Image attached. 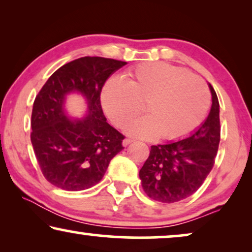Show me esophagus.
<instances>
[{
    "label": "esophagus",
    "mask_w": 252,
    "mask_h": 252,
    "mask_svg": "<svg viewBox=\"0 0 252 252\" xmlns=\"http://www.w3.org/2000/svg\"><path fill=\"white\" fill-rule=\"evenodd\" d=\"M132 142H133L132 139H128V137H126V139L123 141V144H124V146H125V147H127V146H128V144H130Z\"/></svg>",
    "instance_id": "esophagus-1"
}]
</instances>
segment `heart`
<instances>
[{"mask_svg": "<svg viewBox=\"0 0 252 252\" xmlns=\"http://www.w3.org/2000/svg\"><path fill=\"white\" fill-rule=\"evenodd\" d=\"M127 81L111 79L102 91V106L117 126L142 111L148 116L126 126L141 139L179 140L194 132L209 111L210 92L201 78L163 62L140 64L127 72Z\"/></svg>", "mask_w": 252, "mask_h": 252, "instance_id": "obj_1", "label": "heart"}]
</instances>
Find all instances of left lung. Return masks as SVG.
Returning a JSON list of instances; mask_svg holds the SVG:
<instances>
[{
  "label": "left lung",
  "mask_w": 252,
  "mask_h": 252,
  "mask_svg": "<svg viewBox=\"0 0 252 252\" xmlns=\"http://www.w3.org/2000/svg\"><path fill=\"white\" fill-rule=\"evenodd\" d=\"M212 106L208 118L194 134L178 142L151 146L140 170L142 188L150 198L175 203L189 197L211 172L220 142L219 101L210 85Z\"/></svg>",
  "instance_id": "1"
}]
</instances>
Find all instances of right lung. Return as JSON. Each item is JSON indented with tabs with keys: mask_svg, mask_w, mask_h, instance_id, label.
Wrapping results in <instances>:
<instances>
[{
	"mask_svg": "<svg viewBox=\"0 0 252 252\" xmlns=\"http://www.w3.org/2000/svg\"><path fill=\"white\" fill-rule=\"evenodd\" d=\"M126 62L86 56L54 72L33 103L31 141L47 181L68 191L85 190L102 180L110 160L124 149L125 136L106 123L101 105L105 81ZM79 91L89 103V116L70 121L64 96Z\"/></svg>",
	"mask_w": 252,
	"mask_h": 252,
	"instance_id": "1",
	"label": "right lung"
}]
</instances>
